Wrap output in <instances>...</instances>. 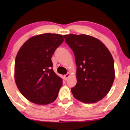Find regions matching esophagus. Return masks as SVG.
Instances as JSON below:
<instances>
[{
	"instance_id": "34e87169",
	"label": "esophagus",
	"mask_w": 130,
	"mask_h": 130,
	"mask_svg": "<svg viewBox=\"0 0 130 130\" xmlns=\"http://www.w3.org/2000/svg\"><path fill=\"white\" fill-rule=\"evenodd\" d=\"M69 76H70V74L69 73H67V74H65V75H64V78H65V80H67V79L68 78V77H69Z\"/></svg>"
}]
</instances>
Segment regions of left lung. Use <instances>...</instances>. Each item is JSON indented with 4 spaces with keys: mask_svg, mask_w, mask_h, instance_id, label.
<instances>
[{
    "mask_svg": "<svg viewBox=\"0 0 130 130\" xmlns=\"http://www.w3.org/2000/svg\"><path fill=\"white\" fill-rule=\"evenodd\" d=\"M73 51L77 83L71 90L76 99L86 103L101 100L109 92L115 78L112 56L106 46L95 37L63 35Z\"/></svg>",
    "mask_w": 130,
    "mask_h": 130,
    "instance_id": "8db88e82",
    "label": "left lung"
}]
</instances>
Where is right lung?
<instances>
[{
	"mask_svg": "<svg viewBox=\"0 0 130 130\" xmlns=\"http://www.w3.org/2000/svg\"><path fill=\"white\" fill-rule=\"evenodd\" d=\"M56 34H44L29 38L21 46L14 64V79L22 95L38 104L53 103L62 86V79L53 69L51 58L63 43Z\"/></svg>",
	"mask_w": 130,
	"mask_h": 130,
	"instance_id": "right-lung-1",
	"label": "right lung"
}]
</instances>
